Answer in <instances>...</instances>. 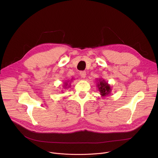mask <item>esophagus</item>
<instances>
[{"label":"esophagus","mask_w":158,"mask_h":158,"mask_svg":"<svg viewBox=\"0 0 158 158\" xmlns=\"http://www.w3.org/2000/svg\"><path fill=\"white\" fill-rule=\"evenodd\" d=\"M80 76L82 78H85L86 76V73L85 71H81L80 72Z\"/></svg>","instance_id":"34e87169"}]
</instances>
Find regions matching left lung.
<instances>
[{"instance_id":"left-lung-1","label":"left lung","mask_w":158,"mask_h":158,"mask_svg":"<svg viewBox=\"0 0 158 158\" xmlns=\"http://www.w3.org/2000/svg\"><path fill=\"white\" fill-rule=\"evenodd\" d=\"M97 87L98 88V91H99L100 94L102 97L107 96L111 93V86L102 78H99L98 79Z\"/></svg>"}]
</instances>
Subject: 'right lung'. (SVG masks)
<instances>
[{
	"label": "right lung",
	"mask_w": 158,
	"mask_h": 158,
	"mask_svg": "<svg viewBox=\"0 0 158 158\" xmlns=\"http://www.w3.org/2000/svg\"><path fill=\"white\" fill-rule=\"evenodd\" d=\"M72 81H73V79H71V81L69 80V81H67L66 82H64V85H63L64 88V89H66V88H68L69 87H70V86H71L70 84H71V82H72ZM68 82H69L70 83L69 85L68 84Z\"/></svg>",
	"instance_id": "right-lung-1"
}]
</instances>
